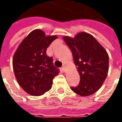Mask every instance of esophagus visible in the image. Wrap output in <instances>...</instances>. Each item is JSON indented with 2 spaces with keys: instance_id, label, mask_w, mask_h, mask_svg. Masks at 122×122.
Instances as JSON below:
<instances>
[{
  "instance_id": "34e87169",
  "label": "esophagus",
  "mask_w": 122,
  "mask_h": 122,
  "mask_svg": "<svg viewBox=\"0 0 122 122\" xmlns=\"http://www.w3.org/2000/svg\"><path fill=\"white\" fill-rule=\"evenodd\" d=\"M62 70L64 72H65V71H66V67H65V66H63L62 67Z\"/></svg>"
}]
</instances>
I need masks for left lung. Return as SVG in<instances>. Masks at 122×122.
<instances>
[{
    "mask_svg": "<svg viewBox=\"0 0 122 122\" xmlns=\"http://www.w3.org/2000/svg\"><path fill=\"white\" fill-rule=\"evenodd\" d=\"M64 41L72 51L73 60L80 75L77 87H71L81 96L94 94L103 84L109 71V55L93 36L85 32L74 38L65 36Z\"/></svg>",
    "mask_w": 122,
    "mask_h": 122,
    "instance_id": "obj_1",
    "label": "left lung"
}]
</instances>
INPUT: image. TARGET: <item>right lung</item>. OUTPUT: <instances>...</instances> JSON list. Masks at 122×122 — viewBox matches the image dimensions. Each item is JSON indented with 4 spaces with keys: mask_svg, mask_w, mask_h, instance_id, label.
<instances>
[{
    "mask_svg": "<svg viewBox=\"0 0 122 122\" xmlns=\"http://www.w3.org/2000/svg\"><path fill=\"white\" fill-rule=\"evenodd\" d=\"M58 36H46L40 29L32 31L18 46L13 58V68L21 87L32 96H41L51 88L59 71L46 51Z\"/></svg>",
    "mask_w": 122,
    "mask_h": 122,
    "instance_id": "obj_1",
    "label": "right lung"
}]
</instances>
